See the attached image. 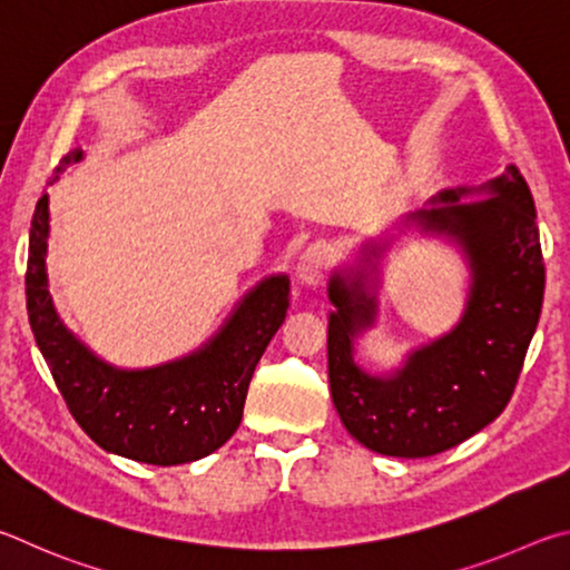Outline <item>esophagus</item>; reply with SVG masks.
Here are the masks:
<instances>
[{
    "mask_svg": "<svg viewBox=\"0 0 570 570\" xmlns=\"http://www.w3.org/2000/svg\"><path fill=\"white\" fill-rule=\"evenodd\" d=\"M295 269L305 285H317L327 269V249L323 245H311L297 259Z\"/></svg>",
    "mask_w": 570,
    "mask_h": 570,
    "instance_id": "1",
    "label": "esophagus"
}]
</instances>
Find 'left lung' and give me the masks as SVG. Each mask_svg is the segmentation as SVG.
<instances>
[{"instance_id":"8db88e82","label":"left lung","mask_w":570,"mask_h":570,"mask_svg":"<svg viewBox=\"0 0 570 570\" xmlns=\"http://www.w3.org/2000/svg\"><path fill=\"white\" fill-rule=\"evenodd\" d=\"M481 189L493 197L461 203L473 189H448L438 197L445 205L413 215L428 233L458 239L471 259L473 285L455 331L411 353L401 371L377 377L353 361V337L375 315L363 275H335L327 287L337 307L327 325L335 411L347 433L375 453H443L493 423L515 391L543 305L541 239L533 195L515 165ZM371 255H381V247Z\"/></svg>"}]
</instances>
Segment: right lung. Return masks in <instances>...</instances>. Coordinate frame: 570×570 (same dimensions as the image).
<instances>
[{
    "instance_id": "obj_1",
    "label": "right lung",
    "mask_w": 570,
    "mask_h": 570,
    "mask_svg": "<svg viewBox=\"0 0 570 570\" xmlns=\"http://www.w3.org/2000/svg\"><path fill=\"white\" fill-rule=\"evenodd\" d=\"M79 159L82 149L67 153L55 179ZM47 235L49 199L42 195L29 229L27 313L79 428L105 451L149 465L193 463L225 445L243 421L255 365L291 307L287 277L259 283L203 351L149 371H117L59 321L47 291Z\"/></svg>"
}]
</instances>
